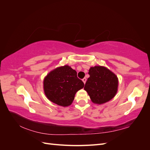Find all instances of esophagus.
<instances>
[{
  "instance_id": "1",
  "label": "esophagus",
  "mask_w": 150,
  "mask_h": 150,
  "mask_svg": "<svg viewBox=\"0 0 150 150\" xmlns=\"http://www.w3.org/2000/svg\"><path fill=\"white\" fill-rule=\"evenodd\" d=\"M82 81H83V83L85 84V83H86V79L84 78H83V79H82Z\"/></svg>"
}]
</instances>
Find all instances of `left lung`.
Instances as JSON below:
<instances>
[{"mask_svg":"<svg viewBox=\"0 0 150 150\" xmlns=\"http://www.w3.org/2000/svg\"><path fill=\"white\" fill-rule=\"evenodd\" d=\"M88 74L90 76L84 89L93 103L103 104L115 96L118 87V79L112 71L105 67L97 66L91 67Z\"/></svg>","mask_w":150,"mask_h":150,"instance_id":"8db88e82","label":"left lung"}]
</instances>
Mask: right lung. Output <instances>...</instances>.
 <instances>
[{
	"mask_svg": "<svg viewBox=\"0 0 150 150\" xmlns=\"http://www.w3.org/2000/svg\"><path fill=\"white\" fill-rule=\"evenodd\" d=\"M84 86V83L77 77V72L67 65L51 71L44 79L46 97L52 103L64 107L71 105L76 92Z\"/></svg>",
	"mask_w": 150,
	"mask_h": 150,
	"instance_id": "1",
	"label": "right lung"
}]
</instances>
